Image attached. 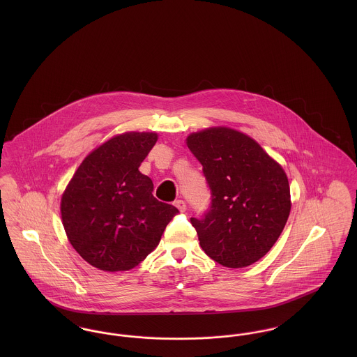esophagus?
I'll use <instances>...</instances> for the list:
<instances>
[{
  "label": "esophagus",
  "mask_w": 357,
  "mask_h": 357,
  "mask_svg": "<svg viewBox=\"0 0 357 357\" xmlns=\"http://www.w3.org/2000/svg\"><path fill=\"white\" fill-rule=\"evenodd\" d=\"M174 206L181 211V213H183V211H186V204H185V201H181V199H178V201H175L174 202Z\"/></svg>",
  "instance_id": "esophagus-1"
}]
</instances>
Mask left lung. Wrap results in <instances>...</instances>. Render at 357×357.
Instances as JSON below:
<instances>
[{"mask_svg":"<svg viewBox=\"0 0 357 357\" xmlns=\"http://www.w3.org/2000/svg\"><path fill=\"white\" fill-rule=\"evenodd\" d=\"M211 190L210 211L191 218L201 248L226 268H246L281 236L291 201L287 172L253 137L208 127L186 137Z\"/></svg>","mask_w":357,"mask_h":357,"instance_id":"8db88e82","label":"left lung"}]
</instances>
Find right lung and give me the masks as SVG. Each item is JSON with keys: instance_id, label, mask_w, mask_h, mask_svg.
Here are the masks:
<instances>
[{"instance_id": "obj_1", "label": "right lung", "mask_w": 357, "mask_h": 357, "mask_svg": "<svg viewBox=\"0 0 357 357\" xmlns=\"http://www.w3.org/2000/svg\"><path fill=\"white\" fill-rule=\"evenodd\" d=\"M156 132H123L88 153L61 195V221L73 249L102 272L137 266L178 213L153 195L139 167Z\"/></svg>"}]
</instances>
